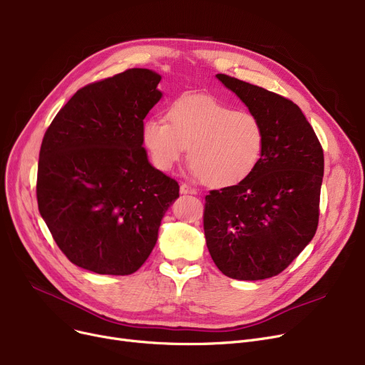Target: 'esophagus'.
Returning <instances> with one entry per match:
<instances>
[{"instance_id":"34e87169","label":"esophagus","mask_w":365,"mask_h":365,"mask_svg":"<svg viewBox=\"0 0 365 365\" xmlns=\"http://www.w3.org/2000/svg\"><path fill=\"white\" fill-rule=\"evenodd\" d=\"M180 194H190V195H194V194H197V190L192 189V187H189V186L185 185V183H182V185H180Z\"/></svg>"}]
</instances>
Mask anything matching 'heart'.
Wrapping results in <instances>:
<instances>
[{
	"label": "heart",
	"instance_id": "obj_1",
	"mask_svg": "<svg viewBox=\"0 0 365 365\" xmlns=\"http://www.w3.org/2000/svg\"><path fill=\"white\" fill-rule=\"evenodd\" d=\"M167 120L152 117L142 125V142L161 171L175 167L189 148V175L208 186L227 187L256 170L264 133L256 115L202 94H183L173 102Z\"/></svg>",
	"mask_w": 365,
	"mask_h": 365
}]
</instances>
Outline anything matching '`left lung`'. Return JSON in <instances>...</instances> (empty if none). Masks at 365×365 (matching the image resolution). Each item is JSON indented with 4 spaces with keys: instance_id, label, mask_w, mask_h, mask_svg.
I'll return each mask as SVG.
<instances>
[{
    "instance_id": "left-lung-1",
    "label": "left lung",
    "mask_w": 365,
    "mask_h": 365,
    "mask_svg": "<svg viewBox=\"0 0 365 365\" xmlns=\"http://www.w3.org/2000/svg\"><path fill=\"white\" fill-rule=\"evenodd\" d=\"M216 78L259 118L264 143L250 176L205 197V242L226 277L266 279L282 272L317 232L324 153L296 103L225 73Z\"/></svg>"
}]
</instances>
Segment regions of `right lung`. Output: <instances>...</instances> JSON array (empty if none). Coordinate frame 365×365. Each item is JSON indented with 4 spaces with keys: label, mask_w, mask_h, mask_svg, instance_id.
Instances as JSON below:
<instances>
[{
    "label": "right lung",
    "mask_w": 365,
    "mask_h": 365,
    "mask_svg": "<svg viewBox=\"0 0 365 365\" xmlns=\"http://www.w3.org/2000/svg\"><path fill=\"white\" fill-rule=\"evenodd\" d=\"M161 75L133 68L76 91L47 128L38 210L65 256L101 275H130L149 257L179 185L142 142Z\"/></svg>",
    "instance_id": "add662e5"
}]
</instances>
